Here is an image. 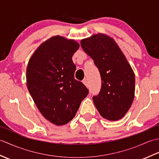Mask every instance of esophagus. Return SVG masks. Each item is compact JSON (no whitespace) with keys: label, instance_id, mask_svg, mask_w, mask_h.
Segmentation results:
<instances>
[{"label":"esophagus","instance_id":"obj_1","mask_svg":"<svg viewBox=\"0 0 159 159\" xmlns=\"http://www.w3.org/2000/svg\"><path fill=\"white\" fill-rule=\"evenodd\" d=\"M83 84H84V85H85L87 87H88V86H89V85H88V83H87V80H86V79H85V80H83Z\"/></svg>","mask_w":159,"mask_h":159}]
</instances>
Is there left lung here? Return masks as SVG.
<instances>
[{
    "label": "left lung",
    "instance_id": "left-lung-1",
    "mask_svg": "<svg viewBox=\"0 0 159 159\" xmlns=\"http://www.w3.org/2000/svg\"><path fill=\"white\" fill-rule=\"evenodd\" d=\"M80 45L99 70L102 86L93 97L100 115L109 121L121 119L134 97L135 77L130 65L114 39L98 33L83 39Z\"/></svg>",
    "mask_w": 159,
    "mask_h": 159
}]
</instances>
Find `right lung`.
Listing matches in <instances>:
<instances>
[{"mask_svg": "<svg viewBox=\"0 0 159 159\" xmlns=\"http://www.w3.org/2000/svg\"><path fill=\"white\" fill-rule=\"evenodd\" d=\"M79 46L74 39L52 36L40 44L27 65L29 92L42 116L57 126L73 119L89 93L74 79L72 56Z\"/></svg>", "mask_w": 159, "mask_h": 159, "instance_id": "add662e5", "label": "right lung"}]
</instances>
